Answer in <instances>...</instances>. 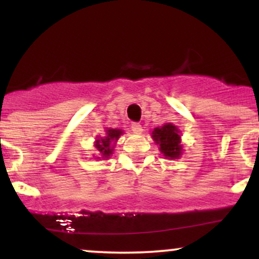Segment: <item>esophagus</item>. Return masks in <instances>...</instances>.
Listing matches in <instances>:
<instances>
[{"label": "esophagus", "instance_id": "34e87169", "mask_svg": "<svg viewBox=\"0 0 259 259\" xmlns=\"http://www.w3.org/2000/svg\"><path fill=\"white\" fill-rule=\"evenodd\" d=\"M132 130L134 134H141L142 133V126L139 123H133L132 124Z\"/></svg>", "mask_w": 259, "mask_h": 259}]
</instances>
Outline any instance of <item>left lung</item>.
Here are the masks:
<instances>
[{"label":"left lung","instance_id":"left-lung-1","mask_svg":"<svg viewBox=\"0 0 259 259\" xmlns=\"http://www.w3.org/2000/svg\"><path fill=\"white\" fill-rule=\"evenodd\" d=\"M152 139L154 144L158 145L160 153L167 159H179L183 154L181 134L177 125L165 123L162 126L154 127L152 130Z\"/></svg>","mask_w":259,"mask_h":259}]
</instances>
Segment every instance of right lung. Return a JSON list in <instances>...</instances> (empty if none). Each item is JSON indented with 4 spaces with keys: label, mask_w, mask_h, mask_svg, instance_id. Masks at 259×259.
Returning <instances> with one entry per match:
<instances>
[{
    "label": "right lung",
    "mask_w": 259,
    "mask_h": 259,
    "mask_svg": "<svg viewBox=\"0 0 259 259\" xmlns=\"http://www.w3.org/2000/svg\"><path fill=\"white\" fill-rule=\"evenodd\" d=\"M106 136L97 138L95 141L94 146L96 148V158L95 159H108L114 152V147L117 141L119 140L120 135H123L124 130L121 129H111L106 127ZM95 157V156H94Z\"/></svg>",
    "instance_id": "add662e5"
}]
</instances>
